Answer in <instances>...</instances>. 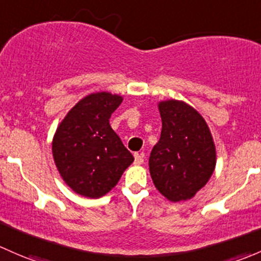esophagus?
Returning a JSON list of instances; mask_svg holds the SVG:
<instances>
[{
  "label": "esophagus",
  "mask_w": 261,
  "mask_h": 261,
  "mask_svg": "<svg viewBox=\"0 0 261 261\" xmlns=\"http://www.w3.org/2000/svg\"><path fill=\"white\" fill-rule=\"evenodd\" d=\"M134 158H135V161H134V163H135L136 165H141V164L144 163V156H142V153L136 152L135 155H134Z\"/></svg>",
  "instance_id": "esophagus-1"
}]
</instances>
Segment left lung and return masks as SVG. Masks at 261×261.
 I'll return each mask as SVG.
<instances>
[{
    "label": "left lung",
    "mask_w": 261,
    "mask_h": 261,
    "mask_svg": "<svg viewBox=\"0 0 261 261\" xmlns=\"http://www.w3.org/2000/svg\"><path fill=\"white\" fill-rule=\"evenodd\" d=\"M163 128L149 159L156 189L171 201L191 199L213 175L215 146L201 115L182 101L159 103Z\"/></svg>",
    "instance_id": "8db88e82"
}]
</instances>
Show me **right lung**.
Masks as SVG:
<instances>
[{"label":"right lung","instance_id":"add662e5","mask_svg":"<svg viewBox=\"0 0 261 261\" xmlns=\"http://www.w3.org/2000/svg\"><path fill=\"white\" fill-rule=\"evenodd\" d=\"M122 102L109 92L79 101L60 123L52 142L55 164L65 182L82 196L97 199L109 193L134 156L110 126Z\"/></svg>","mask_w":261,"mask_h":261}]
</instances>
